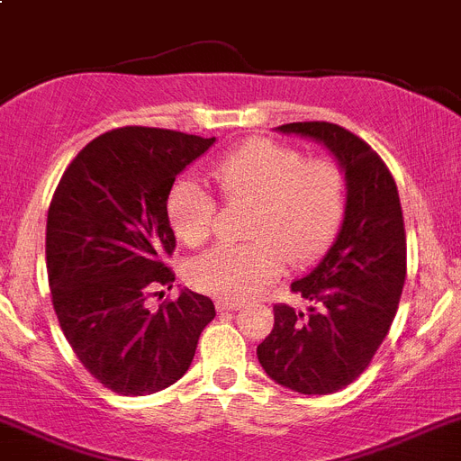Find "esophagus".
Wrapping results in <instances>:
<instances>
[{
    "mask_svg": "<svg viewBox=\"0 0 461 461\" xmlns=\"http://www.w3.org/2000/svg\"><path fill=\"white\" fill-rule=\"evenodd\" d=\"M215 308H218V312H236V310H240V303L239 301H225V298H221V301L215 303Z\"/></svg>",
    "mask_w": 461,
    "mask_h": 461,
    "instance_id": "esophagus-1",
    "label": "esophagus"
}]
</instances>
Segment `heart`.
I'll return each mask as SVG.
<instances>
[{"label": "heart", "mask_w": 461, "mask_h": 461, "mask_svg": "<svg viewBox=\"0 0 461 461\" xmlns=\"http://www.w3.org/2000/svg\"><path fill=\"white\" fill-rule=\"evenodd\" d=\"M211 176L227 202H255L248 246L222 243L188 267L194 289L246 301L267 289L292 264H308L342 222L347 181L338 163L305 160L298 149L273 140H248L211 165ZM167 221L176 239L194 248L215 227L213 194L194 176H184L167 194Z\"/></svg>", "instance_id": "heart-1"}]
</instances>
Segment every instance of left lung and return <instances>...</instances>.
Returning a JSON list of instances; mask_svg holds the SVG:
<instances>
[{
  "label": "left lung",
  "mask_w": 461,
  "mask_h": 461,
  "mask_svg": "<svg viewBox=\"0 0 461 461\" xmlns=\"http://www.w3.org/2000/svg\"><path fill=\"white\" fill-rule=\"evenodd\" d=\"M277 131L319 140L335 153L347 176V209L319 267L292 282L308 312L273 305L276 323L257 358L289 391L329 395L363 375L395 319L406 277L400 194L379 153L347 128L298 122Z\"/></svg>",
  "instance_id": "8db88e82"
}]
</instances>
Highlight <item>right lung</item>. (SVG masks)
<instances>
[{
	"label": "right lung",
	"mask_w": 461,
	"mask_h": 461,
	"mask_svg": "<svg viewBox=\"0 0 461 461\" xmlns=\"http://www.w3.org/2000/svg\"><path fill=\"white\" fill-rule=\"evenodd\" d=\"M215 138L123 126L70 160L48 209L45 261L57 319L70 349L98 384L140 397L188 372L215 317L209 296L172 289L165 264L176 248L167 194L176 174Z\"/></svg>",
	"instance_id": "right-lung-1"
}]
</instances>
